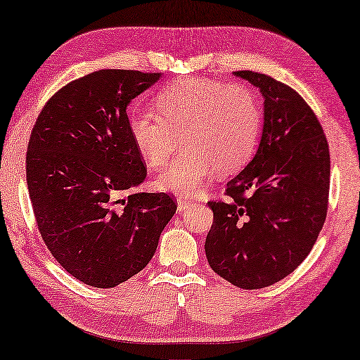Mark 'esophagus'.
Returning a JSON list of instances; mask_svg holds the SVG:
<instances>
[{"instance_id": "34e87169", "label": "esophagus", "mask_w": 360, "mask_h": 360, "mask_svg": "<svg viewBox=\"0 0 360 360\" xmlns=\"http://www.w3.org/2000/svg\"><path fill=\"white\" fill-rule=\"evenodd\" d=\"M176 204H179V210H186L191 205V201H188L185 198L176 199Z\"/></svg>"}]
</instances>
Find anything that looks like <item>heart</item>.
Here are the masks:
<instances>
[{"label": "heart", "instance_id": "obj_1", "mask_svg": "<svg viewBox=\"0 0 360 360\" xmlns=\"http://www.w3.org/2000/svg\"><path fill=\"white\" fill-rule=\"evenodd\" d=\"M155 103L158 115L129 113V132L148 169L164 166L180 137L184 150L156 179L159 190L196 194L215 170L236 174L257 150L262 105L243 82L181 79L159 92Z\"/></svg>", "mask_w": 360, "mask_h": 360}]
</instances>
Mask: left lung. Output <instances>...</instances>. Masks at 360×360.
Here are the masks:
<instances>
[{
  "instance_id": "8db88e82",
  "label": "left lung",
  "mask_w": 360,
  "mask_h": 360,
  "mask_svg": "<svg viewBox=\"0 0 360 360\" xmlns=\"http://www.w3.org/2000/svg\"><path fill=\"white\" fill-rule=\"evenodd\" d=\"M264 98L258 150L210 201L205 239L210 268L233 285L255 290L295 271L313 249L328 207L330 153L314 111L297 91L268 75L234 72Z\"/></svg>"
}]
</instances>
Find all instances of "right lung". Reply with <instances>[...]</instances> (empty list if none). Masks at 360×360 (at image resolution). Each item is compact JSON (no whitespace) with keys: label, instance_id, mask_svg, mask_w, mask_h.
I'll return each mask as SVG.
<instances>
[{"label":"right lung","instance_id":"1","mask_svg":"<svg viewBox=\"0 0 360 360\" xmlns=\"http://www.w3.org/2000/svg\"><path fill=\"white\" fill-rule=\"evenodd\" d=\"M161 78L98 70L56 92L34 124L27 185L47 249L81 282L110 288L140 273L176 205L143 184L145 164L129 132L127 105Z\"/></svg>","mask_w":360,"mask_h":360}]
</instances>
